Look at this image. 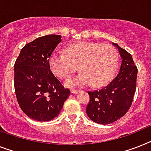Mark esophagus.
Wrapping results in <instances>:
<instances>
[{"label":"esophagus","mask_w":151,"mask_h":151,"mask_svg":"<svg viewBox=\"0 0 151 151\" xmlns=\"http://www.w3.org/2000/svg\"><path fill=\"white\" fill-rule=\"evenodd\" d=\"M78 91H79L77 90V89H71V90H70V92H71L72 94H77V93H78Z\"/></svg>","instance_id":"esophagus-1"}]
</instances>
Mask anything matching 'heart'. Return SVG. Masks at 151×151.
Masks as SVG:
<instances>
[{
  "instance_id": "obj_1",
  "label": "heart",
  "mask_w": 151,
  "mask_h": 151,
  "mask_svg": "<svg viewBox=\"0 0 151 151\" xmlns=\"http://www.w3.org/2000/svg\"><path fill=\"white\" fill-rule=\"evenodd\" d=\"M118 60V52L110 44L81 42L65 48V55H52L50 66L52 71L63 79L70 78L79 66L81 72L65 82L67 87L92 84L95 88H100L113 78Z\"/></svg>"
}]
</instances>
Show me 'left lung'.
Listing matches in <instances>:
<instances>
[{
    "label": "left lung",
    "instance_id": "8db88e82",
    "mask_svg": "<svg viewBox=\"0 0 151 151\" xmlns=\"http://www.w3.org/2000/svg\"><path fill=\"white\" fill-rule=\"evenodd\" d=\"M112 45L118 49L122 59L119 73L103 88L88 91L90 101L87 115L99 124H110L125 116L132 105L137 87V68L133 57L118 44Z\"/></svg>",
    "mask_w": 151,
    "mask_h": 151
}]
</instances>
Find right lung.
<instances>
[{
    "label": "right lung",
    "instance_id": "1",
    "mask_svg": "<svg viewBox=\"0 0 151 151\" xmlns=\"http://www.w3.org/2000/svg\"><path fill=\"white\" fill-rule=\"evenodd\" d=\"M61 41L59 35L37 38L22 49L14 63L18 105L26 116L36 121L53 119L70 94L50 70V56Z\"/></svg>",
    "mask_w": 151,
    "mask_h": 151
}]
</instances>
